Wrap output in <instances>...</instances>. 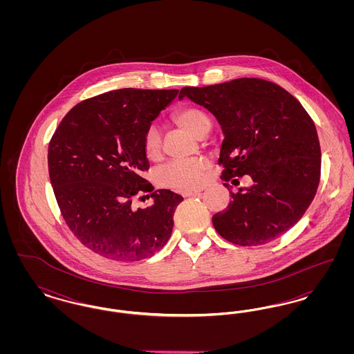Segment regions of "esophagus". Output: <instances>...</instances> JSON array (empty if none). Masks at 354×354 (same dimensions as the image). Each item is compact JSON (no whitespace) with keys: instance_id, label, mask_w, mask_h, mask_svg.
<instances>
[{"instance_id":"1","label":"esophagus","mask_w":354,"mask_h":354,"mask_svg":"<svg viewBox=\"0 0 354 354\" xmlns=\"http://www.w3.org/2000/svg\"><path fill=\"white\" fill-rule=\"evenodd\" d=\"M201 192H202V189H188V191H183L182 195H183L185 198H188V196H195V195H198V194H201Z\"/></svg>"}]
</instances>
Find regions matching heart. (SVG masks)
Segmentation results:
<instances>
[{"mask_svg": "<svg viewBox=\"0 0 354 354\" xmlns=\"http://www.w3.org/2000/svg\"><path fill=\"white\" fill-rule=\"evenodd\" d=\"M174 120L187 130L189 134H199L204 129L211 127V119L198 107H185L178 110ZM162 149V136L159 130L151 126L145 135V150L150 158L159 155ZM209 169V162L205 158L175 159L160 166L156 171L158 182L165 187H171L179 191L198 188L204 183L205 172Z\"/></svg>", "mask_w": 354, "mask_h": 354, "instance_id": "heart-1", "label": "heart"}]
</instances>
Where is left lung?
Here are the masks:
<instances>
[{
    "label": "left lung",
    "mask_w": 354,
    "mask_h": 354,
    "mask_svg": "<svg viewBox=\"0 0 354 354\" xmlns=\"http://www.w3.org/2000/svg\"><path fill=\"white\" fill-rule=\"evenodd\" d=\"M221 126V179L244 175L253 185L232 192L228 207L212 216L215 230L237 245H263L286 234L313 201L320 183L316 126L301 103L279 84L239 78L205 87H183ZM225 187L230 185L224 183Z\"/></svg>",
    "instance_id": "8db88e82"
}]
</instances>
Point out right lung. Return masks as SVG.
Wrapping results in <instances>:
<instances>
[{
    "label": "right lung",
    "mask_w": 354,
    "mask_h": 354,
    "mask_svg": "<svg viewBox=\"0 0 354 354\" xmlns=\"http://www.w3.org/2000/svg\"><path fill=\"white\" fill-rule=\"evenodd\" d=\"M179 90L119 88L75 104L51 138L48 165L61 214L93 252L138 261L162 250L183 198L156 189L150 207L135 208L150 169L145 135ZM145 198V196H142Z\"/></svg>",
    "instance_id": "right-lung-1"
}]
</instances>
